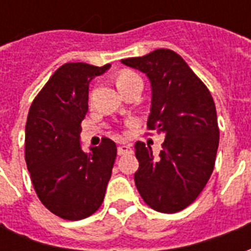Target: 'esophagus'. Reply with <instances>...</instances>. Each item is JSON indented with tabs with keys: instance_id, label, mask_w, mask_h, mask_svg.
<instances>
[{
	"instance_id": "34e87169",
	"label": "esophagus",
	"mask_w": 251,
	"mask_h": 251,
	"mask_svg": "<svg viewBox=\"0 0 251 251\" xmlns=\"http://www.w3.org/2000/svg\"><path fill=\"white\" fill-rule=\"evenodd\" d=\"M127 153H131V148L129 145H120L118 147V154L120 156H125Z\"/></svg>"
}]
</instances>
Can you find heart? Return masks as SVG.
<instances>
[{"label": "heart", "mask_w": 251, "mask_h": 251, "mask_svg": "<svg viewBox=\"0 0 251 251\" xmlns=\"http://www.w3.org/2000/svg\"><path fill=\"white\" fill-rule=\"evenodd\" d=\"M136 79H140V76L137 75L136 72L130 71V70H124V71H121L120 74L117 75L115 82H117L118 88L122 90V88H125L129 83H131L133 80H136Z\"/></svg>", "instance_id": "b5f03b06"}]
</instances>
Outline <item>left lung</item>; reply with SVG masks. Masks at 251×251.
Masks as SVG:
<instances>
[{"label": "left lung", "mask_w": 251, "mask_h": 251, "mask_svg": "<svg viewBox=\"0 0 251 251\" xmlns=\"http://www.w3.org/2000/svg\"><path fill=\"white\" fill-rule=\"evenodd\" d=\"M122 63L149 77L152 107L148 129L165 136L158 157H153L149 145L136 142L140 163L134 174L136 187L153 210L179 212L194 203L214 171L219 145L214 99L175 51L161 48Z\"/></svg>", "instance_id": "left-lung-1"}]
</instances>
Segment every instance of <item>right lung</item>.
<instances>
[{
    "instance_id": "right-lung-1",
    "label": "right lung",
    "mask_w": 251,
    "mask_h": 251,
    "mask_svg": "<svg viewBox=\"0 0 251 251\" xmlns=\"http://www.w3.org/2000/svg\"><path fill=\"white\" fill-rule=\"evenodd\" d=\"M110 68L87 63L59 67L30 104L25 125V161L37 198L67 221L93 215L103 201L117 157L103 138L84 153L79 142L88 111V83Z\"/></svg>"
}]
</instances>
